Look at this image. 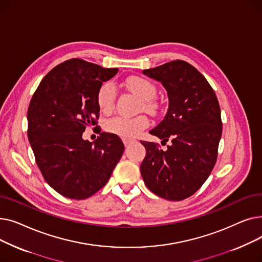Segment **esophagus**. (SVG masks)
Returning a JSON list of instances; mask_svg holds the SVG:
<instances>
[{
  "label": "esophagus",
  "mask_w": 262,
  "mask_h": 262,
  "mask_svg": "<svg viewBox=\"0 0 262 262\" xmlns=\"http://www.w3.org/2000/svg\"><path fill=\"white\" fill-rule=\"evenodd\" d=\"M123 143H124V145H125L126 147H128L130 144H133V143H134V140H127V139H124V140H123Z\"/></svg>",
  "instance_id": "34e87169"
}]
</instances>
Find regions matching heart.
<instances>
[{
	"label": "heart",
	"mask_w": 262,
	"mask_h": 262,
	"mask_svg": "<svg viewBox=\"0 0 262 262\" xmlns=\"http://www.w3.org/2000/svg\"><path fill=\"white\" fill-rule=\"evenodd\" d=\"M123 85L137 98L141 100V105L145 110L154 112L156 104L152 99L156 95V87L152 81L141 76H129L123 81ZM117 91L113 82L105 81L96 92L95 101L100 112L109 114L115 107ZM149 125V120L145 116L135 118L116 117L105 122L106 132L117 135L124 139H133L141 134Z\"/></svg>",
	"instance_id": "heart-1"
}]
</instances>
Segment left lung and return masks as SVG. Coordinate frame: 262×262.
Masks as SVG:
<instances>
[{"mask_svg": "<svg viewBox=\"0 0 262 262\" xmlns=\"http://www.w3.org/2000/svg\"><path fill=\"white\" fill-rule=\"evenodd\" d=\"M143 73L161 81L168 91L169 109L164 119L149 132L162 142L141 141L146 155L141 175L146 187L169 201H182L203 186L217 157L222 136L221 109L209 82L184 60H173Z\"/></svg>", "mask_w": 262, "mask_h": 262, "instance_id": "8db88e82", "label": "left lung"}]
</instances>
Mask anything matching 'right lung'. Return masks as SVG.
Segmentation results:
<instances>
[{
	"label": "right lung",
	"instance_id": "add662e5",
	"mask_svg": "<svg viewBox=\"0 0 262 262\" xmlns=\"http://www.w3.org/2000/svg\"><path fill=\"white\" fill-rule=\"evenodd\" d=\"M118 71L69 59L43 77L31 100L27 137L36 163L46 182L62 196L85 200L96 193L123 154L124 144L117 135L101 133L94 142L82 139L87 127L99 128L96 92Z\"/></svg>",
	"mask_w": 262,
	"mask_h": 262
}]
</instances>
